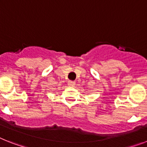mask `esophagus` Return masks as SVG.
Wrapping results in <instances>:
<instances>
[{"mask_svg": "<svg viewBox=\"0 0 147 147\" xmlns=\"http://www.w3.org/2000/svg\"><path fill=\"white\" fill-rule=\"evenodd\" d=\"M68 85L69 86V87H74V86L76 85V82H73V81H69L68 82Z\"/></svg>", "mask_w": 147, "mask_h": 147, "instance_id": "34e87169", "label": "esophagus"}]
</instances>
